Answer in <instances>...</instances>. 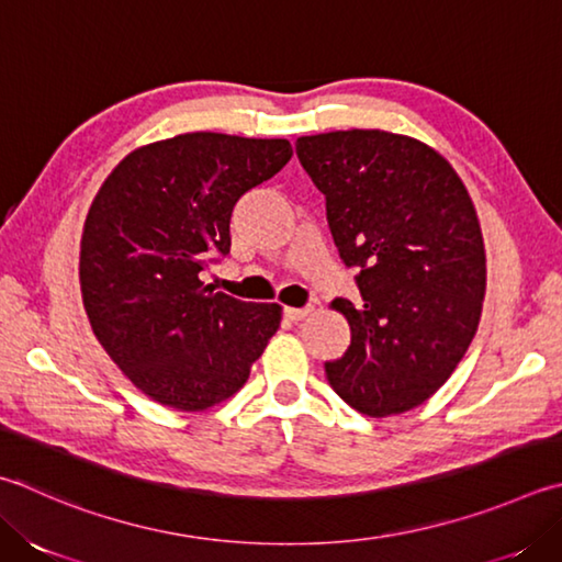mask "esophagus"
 I'll return each mask as SVG.
<instances>
[{
  "label": "esophagus",
  "instance_id": "34e87169",
  "mask_svg": "<svg viewBox=\"0 0 562 562\" xmlns=\"http://www.w3.org/2000/svg\"><path fill=\"white\" fill-rule=\"evenodd\" d=\"M312 312H314L312 306H302V310H296V306H284V310H282V314L288 316L290 322H302V318H306Z\"/></svg>",
  "mask_w": 562,
  "mask_h": 562
}]
</instances>
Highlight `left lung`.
<instances>
[{
	"label": "left lung",
	"mask_w": 562,
	"mask_h": 562,
	"mask_svg": "<svg viewBox=\"0 0 562 562\" xmlns=\"http://www.w3.org/2000/svg\"><path fill=\"white\" fill-rule=\"evenodd\" d=\"M296 158L326 196L338 256L358 304L338 296L350 346L326 380L368 416L409 412L456 370L485 300L475 206L448 160L387 131L296 138Z\"/></svg>",
	"instance_id": "1"
}]
</instances>
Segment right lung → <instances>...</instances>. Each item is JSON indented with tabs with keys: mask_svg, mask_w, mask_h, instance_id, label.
Here are the masks:
<instances>
[{
	"mask_svg": "<svg viewBox=\"0 0 562 562\" xmlns=\"http://www.w3.org/2000/svg\"><path fill=\"white\" fill-rule=\"evenodd\" d=\"M290 158L284 138L200 131L128 153L97 192L82 231L85 310L156 402L202 412L228 400L278 331V304L234 300L200 274L228 256L236 202Z\"/></svg>",
	"mask_w": 562,
	"mask_h": 562,
	"instance_id": "add662e5",
	"label": "right lung"
}]
</instances>
